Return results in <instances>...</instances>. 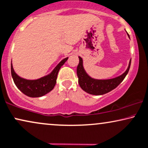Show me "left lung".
<instances>
[{
  "mask_svg": "<svg viewBox=\"0 0 148 148\" xmlns=\"http://www.w3.org/2000/svg\"><path fill=\"white\" fill-rule=\"evenodd\" d=\"M129 36V35H128ZM79 58V63L77 66V76L78 78V84L83 91L89 94L100 96L109 92L115 89L120 84L128 74L131 63V59L129 62L128 67L124 73L120 76L111 79L98 80L91 78L87 74L83 67V59Z\"/></svg>",
  "mask_w": 148,
  "mask_h": 148,
  "instance_id": "8db88e82",
  "label": "left lung"
}]
</instances>
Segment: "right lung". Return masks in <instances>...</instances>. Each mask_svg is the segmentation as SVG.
Returning <instances> with one entry per match:
<instances>
[{"instance_id":"obj_1","label":"right lung","mask_w":148,"mask_h":148,"mask_svg":"<svg viewBox=\"0 0 148 148\" xmlns=\"http://www.w3.org/2000/svg\"><path fill=\"white\" fill-rule=\"evenodd\" d=\"M68 59V57H66L63 59L49 74L36 80H27L20 77L15 72L12 63L11 72L15 85L24 94L29 97L38 98L44 96L55 87L59 71Z\"/></svg>"}]
</instances>
